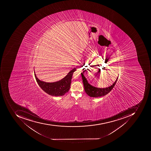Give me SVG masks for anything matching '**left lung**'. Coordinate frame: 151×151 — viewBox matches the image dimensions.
<instances>
[{
    "label": "left lung",
    "mask_w": 151,
    "mask_h": 151,
    "mask_svg": "<svg viewBox=\"0 0 151 151\" xmlns=\"http://www.w3.org/2000/svg\"><path fill=\"white\" fill-rule=\"evenodd\" d=\"M81 75H82V80H83L85 92L89 97H93V98L103 97L109 93L114 88L118 79V77H117L114 83L109 87L105 88H99L94 87L91 85L89 83L85 76H84L83 72V73H81Z\"/></svg>",
    "instance_id": "left-lung-1"
}]
</instances>
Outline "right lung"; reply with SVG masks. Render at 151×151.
I'll list each match as a JSON object with an SVG mask.
<instances>
[{"label":"right lung","mask_w":151,"mask_h":151,"mask_svg":"<svg viewBox=\"0 0 151 151\" xmlns=\"http://www.w3.org/2000/svg\"><path fill=\"white\" fill-rule=\"evenodd\" d=\"M77 70L76 68L69 71L62 79L52 83H47L41 81L37 77L35 71V76L37 84L42 89L45 93L52 96H62L69 91L71 85V80L73 73Z\"/></svg>","instance_id":"obj_1"}]
</instances>
